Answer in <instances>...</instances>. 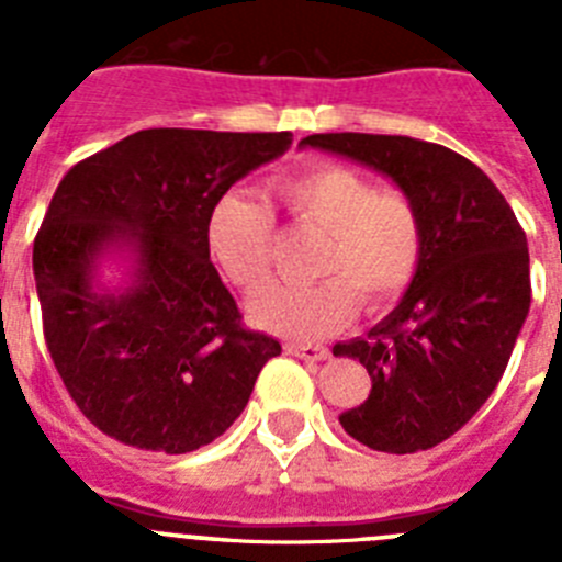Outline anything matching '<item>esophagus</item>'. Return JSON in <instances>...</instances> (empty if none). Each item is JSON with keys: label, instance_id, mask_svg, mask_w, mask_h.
<instances>
[{"label": "esophagus", "instance_id": "1", "mask_svg": "<svg viewBox=\"0 0 562 562\" xmlns=\"http://www.w3.org/2000/svg\"><path fill=\"white\" fill-rule=\"evenodd\" d=\"M286 351L306 362H321L329 357V349H326V346H315V342H290Z\"/></svg>", "mask_w": 562, "mask_h": 562}]
</instances>
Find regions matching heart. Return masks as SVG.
I'll return each instance as SVG.
<instances>
[{
    "mask_svg": "<svg viewBox=\"0 0 562 562\" xmlns=\"http://www.w3.org/2000/svg\"><path fill=\"white\" fill-rule=\"evenodd\" d=\"M278 200L297 225L324 231L315 284H272L252 301L258 326L286 337H326L351 324L357 297L369 310L394 304L408 290L425 252V222L402 191H376L357 168L315 162L286 173ZM276 247V213L261 196L225 193L207 216L213 265L236 290L267 284Z\"/></svg>",
    "mask_w": 562,
    "mask_h": 562,
    "instance_id": "b5f03b06",
    "label": "heart"
}]
</instances>
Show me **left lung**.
Masks as SVG:
<instances>
[{
  "label": "left lung",
  "mask_w": 562,
  "mask_h": 562,
  "mask_svg": "<svg viewBox=\"0 0 562 562\" xmlns=\"http://www.w3.org/2000/svg\"><path fill=\"white\" fill-rule=\"evenodd\" d=\"M396 182L425 222V252L400 304L366 337L337 342L371 376L369 400L342 411L351 439L380 453H419L450 439L490 400L529 304L524 227L493 180L461 154L400 134H310Z\"/></svg>",
  "instance_id": "left-lung-1"
}]
</instances>
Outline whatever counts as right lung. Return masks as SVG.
<instances>
[{
	"instance_id": "add662e5",
	"label": "right lung",
	"mask_w": 562,
	"mask_h": 562,
	"mask_svg": "<svg viewBox=\"0 0 562 562\" xmlns=\"http://www.w3.org/2000/svg\"><path fill=\"white\" fill-rule=\"evenodd\" d=\"M290 132L143 128L64 173L33 241L44 340L81 414L112 439L191 453L225 434L281 342L241 324L207 250L231 186ZM126 251L130 284L100 286Z\"/></svg>"
}]
</instances>
